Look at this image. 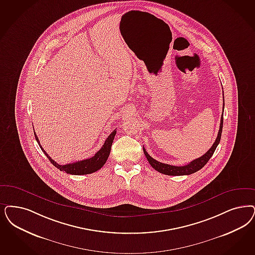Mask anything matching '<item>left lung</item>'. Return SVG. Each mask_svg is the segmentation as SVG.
Instances as JSON below:
<instances>
[{
	"label": "left lung",
	"instance_id": "8db88e82",
	"mask_svg": "<svg viewBox=\"0 0 255 255\" xmlns=\"http://www.w3.org/2000/svg\"><path fill=\"white\" fill-rule=\"evenodd\" d=\"M223 110H224V95H223ZM222 126H223V113H222L221 119H220L219 133H218V136H217L216 140L214 142L213 146L202 156L199 157V158L195 159L193 161H191L189 164L185 165V166L178 167V166H171V165H167V164H164V163L158 162L155 159L152 158L151 156H149L148 152L146 151L145 148H143L144 154L146 155V157L148 159L149 165L153 167L155 170H157L158 172H160V173L171 176L189 175V174H192L194 172L200 170L201 168L204 167L206 165V163L209 161V159L212 157V155L214 154L215 150H216L219 143H220L221 132H222Z\"/></svg>",
	"mask_w": 255,
	"mask_h": 255
}]
</instances>
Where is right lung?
<instances>
[{"label":"right lung","mask_w":255,"mask_h":255,"mask_svg":"<svg viewBox=\"0 0 255 255\" xmlns=\"http://www.w3.org/2000/svg\"><path fill=\"white\" fill-rule=\"evenodd\" d=\"M116 132H117V131L115 129L114 131L111 132L109 134V136L106 138V142L103 145L102 149L98 150L94 156H92L90 158L82 160V161H78V162L70 163V164H67V165H59L56 162H54L53 159L48 155V153L45 151L43 148L41 147L39 140H38V137L36 136L35 131H34L35 140L37 141L39 147L43 150V152H44L45 155L47 156V158L51 161V163L53 164L54 167H57L61 171H65V172H67L69 174H72V175L90 174V173H93V172H95L97 170H99L100 168H102L103 166L106 164V160H107L109 154H110L111 146H112V143H113V140H114Z\"/></svg>","instance_id":"obj_1"}]
</instances>
